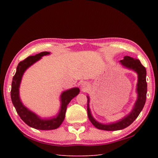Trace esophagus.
<instances>
[{"instance_id": "obj_1", "label": "esophagus", "mask_w": 158, "mask_h": 158, "mask_svg": "<svg viewBox=\"0 0 158 158\" xmlns=\"http://www.w3.org/2000/svg\"><path fill=\"white\" fill-rule=\"evenodd\" d=\"M82 88H83V89H85L86 88V85H85V84H82Z\"/></svg>"}]
</instances>
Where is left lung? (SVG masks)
<instances>
[{"label":"left lung","mask_w":158,"mask_h":158,"mask_svg":"<svg viewBox=\"0 0 158 158\" xmlns=\"http://www.w3.org/2000/svg\"><path fill=\"white\" fill-rule=\"evenodd\" d=\"M121 64L129 70L135 71L138 74V83L136 84V92L138 97L134 105V107L130 113L128 114L125 117L115 123L103 124L97 121L93 117L89 109V98L87 95L88 98V115L89 121L93 124L94 127L100 130L103 131H118L122 130L131 125L134 121L138 117L141 111L144 107L147 94V83H146V70L143 66L140 61L138 59H133L131 56H125L123 60L119 61Z\"/></svg>","instance_id":"obj_1"}]
</instances>
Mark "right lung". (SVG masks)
Returning <instances> with one entry per match:
<instances>
[{
    "mask_svg": "<svg viewBox=\"0 0 158 158\" xmlns=\"http://www.w3.org/2000/svg\"><path fill=\"white\" fill-rule=\"evenodd\" d=\"M50 55V52H41L35 56H30L19 63L15 75L14 76L12 82L11 99L15 107L17 113L20 117L22 120L28 126L38 130H54L59 128L63 122L66 108L70 102L80 93L78 88H73L64 91L60 95V108L59 113L56 116L49 118H41L37 114L28 109L23 106L19 93L20 83L22 76L25 71L30 66L40 60L42 56Z\"/></svg>",
    "mask_w": 158,
    "mask_h": 158,
    "instance_id": "obj_1",
    "label": "right lung"
}]
</instances>
